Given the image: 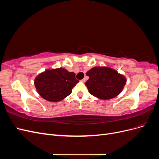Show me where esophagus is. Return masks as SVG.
<instances>
[{
	"mask_svg": "<svg viewBox=\"0 0 159 159\" xmlns=\"http://www.w3.org/2000/svg\"><path fill=\"white\" fill-rule=\"evenodd\" d=\"M85 81H86V79H85V78H84L83 80H81V81H82V82H85Z\"/></svg>",
	"mask_w": 159,
	"mask_h": 159,
	"instance_id": "34e87169",
	"label": "esophagus"
}]
</instances>
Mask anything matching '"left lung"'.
I'll return each instance as SVG.
<instances>
[{"mask_svg": "<svg viewBox=\"0 0 159 159\" xmlns=\"http://www.w3.org/2000/svg\"><path fill=\"white\" fill-rule=\"evenodd\" d=\"M86 74L89 77L85 82L89 93L102 99L116 97L126 83L125 77L107 67H95Z\"/></svg>", "mask_w": 159, "mask_h": 159, "instance_id": "left-lung-1", "label": "left lung"}]
</instances>
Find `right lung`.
<instances>
[{
    "mask_svg": "<svg viewBox=\"0 0 159 159\" xmlns=\"http://www.w3.org/2000/svg\"><path fill=\"white\" fill-rule=\"evenodd\" d=\"M79 82L75 74L64 68L46 70L37 76L34 84L42 98L56 102H60L71 93L74 86Z\"/></svg>",
    "mask_w": 159,
    "mask_h": 159,
    "instance_id": "add662e5",
    "label": "right lung"
}]
</instances>
